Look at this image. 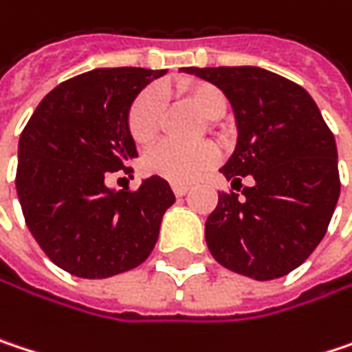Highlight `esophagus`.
<instances>
[{
    "mask_svg": "<svg viewBox=\"0 0 352 352\" xmlns=\"http://www.w3.org/2000/svg\"><path fill=\"white\" fill-rule=\"evenodd\" d=\"M171 187H173V193H175L177 197H183L189 191V185H185V183H173Z\"/></svg>",
    "mask_w": 352,
    "mask_h": 352,
    "instance_id": "obj_1",
    "label": "esophagus"
}]
</instances>
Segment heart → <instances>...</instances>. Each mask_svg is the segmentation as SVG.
<instances>
[{
	"label": "heart",
	"instance_id": "obj_1",
	"mask_svg": "<svg viewBox=\"0 0 352 352\" xmlns=\"http://www.w3.org/2000/svg\"><path fill=\"white\" fill-rule=\"evenodd\" d=\"M179 92L197 109L204 118H217L226 111V96L219 88L206 82H181ZM163 109V92L148 88L133 102L129 111V133L139 144L151 143L159 131V118ZM217 161V148L213 144H179L165 141L153 146L143 159L146 173L163 177L171 183H189Z\"/></svg>",
	"mask_w": 352,
	"mask_h": 352
}]
</instances>
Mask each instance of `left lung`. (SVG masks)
Here are the masks:
<instances>
[{
    "label": "left lung",
    "instance_id": "left-lung-1",
    "mask_svg": "<svg viewBox=\"0 0 352 352\" xmlns=\"http://www.w3.org/2000/svg\"><path fill=\"white\" fill-rule=\"evenodd\" d=\"M232 104L238 143L219 169L232 187L206 221L211 256L228 270L274 280L298 268L327 234L340 179L336 143L302 86L258 66L185 68ZM238 187V191H240Z\"/></svg>",
    "mask_w": 352,
    "mask_h": 352
}]
</instances>
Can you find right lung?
Wrapping results in <instances>:
<instances>
[{
	"label": "right lung",
	"instance_id": "1",
	"mask_svg": "<svg viewBox=\"0 0 352 352\" xmlns=\"http://www.w3.org/2000/svg\"><path fill=\"white\" fill-rule=\"evenodd\" d=\"M165 70L96 68L58 84L17 146L16 187L25 223L50 260L78 278H111L143 264L175 195L163 177L116 191L107 175L131 171L137 144L129 111Z\"/></svg>",
	"mask_w": 352,
	"mask_h": 352
}]
</instances>
